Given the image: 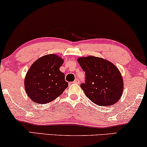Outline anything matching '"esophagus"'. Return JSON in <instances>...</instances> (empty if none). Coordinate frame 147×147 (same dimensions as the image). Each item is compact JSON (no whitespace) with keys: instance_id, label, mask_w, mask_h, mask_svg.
Wrapping results in <instances>:
<instances>
[{"instance_id":"esophagus-1","label":"esophagus","mask_w":147,"mask_h":147,"mask_svg":"<svg viewBox=\"0 0 147 147\" xmlns=\"http://www.w3.org/2000/svg\"><path fill=\"white\" fill-rule=\"evenodd\" d=\"M79 82H80V80H79V79H78V78H76V79L74 80V82H73V83H74V84H78Z\"/></svg>"}]
</instances>
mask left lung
I'll return each instance as SVG.
<instances>
[{"mask_svg":"<svg viewBox=\"0 0 147 147\" xmlns=\"http://www.w3.org/2000/svg\"><path fill=\"white\" fill-rule=\"evenodd\" d=\"M78 63L85 72V82L80 84L85 95L100 106H109L120 99L123 82L119 70L104 59L90 56L80 57Z\"/></svg>","mask_w":147,"mask_h":147,"instance_id":"1","label":"left lung"}]
</instances>
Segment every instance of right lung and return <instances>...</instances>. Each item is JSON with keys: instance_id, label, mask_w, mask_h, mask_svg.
<instances>
[{"instance_id": "obj_1", "label": "right lung", "mask_w": 147, "mask_h": 147, "mask_svg": "<svg viewBox=\"0 0 147 147\" xmlns=\"http://www.w3.org/2000/svg\"><path fill=\"white\" fill-rule=\"evenodd\" d=\"M63 61L54 54L41 57L33 63L25 78V89L34 102L47 104L54 100L68 87L65 74L59 71Z\"/></svg>"}]
</instances>
